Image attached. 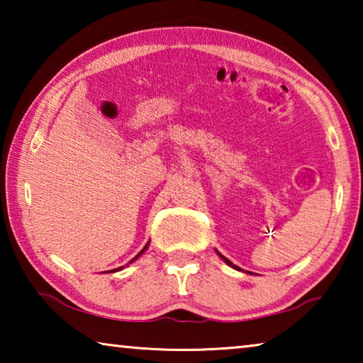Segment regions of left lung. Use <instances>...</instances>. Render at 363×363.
Instances as JSON below:
<instances>
[{
	"label": "left lung",
	"instance_id": "8db88e82",
	"mask_svg": "<svg viewBox=\"0 0 363 363\" xmlns=\"http://www.w3.org/2000/svg\"><path fill=\"white\" fill-rule=\"evenodd\" d=\"M218 255H219V253H218ZM219 256H220V257H223V259H224V261H225V262H227V264H229V266H232V267H233V269H238V267H237V266H233V264H232V262H230V261H229V259H227V257H224V256H223V255H219Z\"/></svg>",
	"mask_w": 363,
	"mask_h": 363
}]
</instances>
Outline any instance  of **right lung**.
<instances>
[{
    "mask_svg": "<svg viewBox=\"0 0 363 363\" xmlns=\"http://www.w3.org/2000/svg\"><path fill=\"white\" fill-rule=\"evenodd\" d=\"M147 245H149V243H147ZM147 245H145V247H144V248H143V250H140V251H139V253H138V255H136V256H134V257H133V259H131V262H133V261H134V259H138V257H139V256H140V255H143V253H144V251H145V250H147ZM121 269H123V267H118V269H115V270H121ZM110 272H112V270H110Z\"/></svg>",
    "mask_w": 363,
    "mask_h": 363,
    "instance_id": "add662e5",
    "label": "right lung"
}]
</instances>
